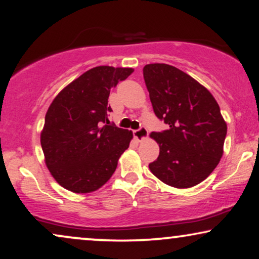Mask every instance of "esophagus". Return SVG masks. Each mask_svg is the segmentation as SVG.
<instances>
[{
	"label": "esophagus",
	"mask_w": 259,
	"mask_h": 259,
	"mask_svg": "<svg viewBox=\"0 0 259 259\" xmlns=\"http://www.w3.org/2000/svg\"><path fill=\"white\" fill-rule=\"evenodd\" d=\"M133 134H134V138H136L138 141H141V140L146 139L147 136H148V131H147L146 127L141 126L140 128L133 131Z\"/></svg>",
	"instance_id": "1"
}]
</instances>
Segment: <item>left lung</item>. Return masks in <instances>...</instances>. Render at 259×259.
Here are the masks:
<instances>
[{
    "instance_id": "1",
    "label": "left lung",
    "mask_w": 259,
    "mask_h": 259,
    "mask_svg": "<svg viewBox=\"0 0 259 259\" xmlns=\"http://www.w3.org/2000/svg\"><path fill=\"white\" fill-rule=\"evenodd\" d=\"M143 70L155 115L169 126L151 133L160 152L148 167L169 186H196L223 155L228 126L221 108L206 88L176 67L151 63Z\"/></svg>"
}]
</instances>
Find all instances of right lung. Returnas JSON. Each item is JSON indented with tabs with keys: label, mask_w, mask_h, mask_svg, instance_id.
<instances>
[{
	"label": "right lung",
	"mask_w": 259,
	"mask_h": 259,
	"mask_svg": "<svg viewBox=\"0 0 259 259\" xmlns=\"http://www.w3.org/2000/svg\"><path fill=\"white\" fill-rule=\"evenodd\" d=\"M132 68L94 67L66 86L49 106L41 132L46 165L54 179L75 193L97 191L114 173L133 133L111 123V90Z\"/></svg>",
	"instance_id": "right-lung-1"
}]
</instances>
